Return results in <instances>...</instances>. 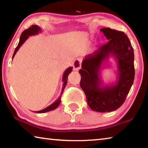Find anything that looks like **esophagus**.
I'll return each mask as SVG.
<instances>
[{"label":"esophagus","mask_w":148,"mask_h":148,"mask_svg":"<svg viewBox=\"0 0 148 148\" xmlns=\"http://www.w3.org/2000/svg\"><path fill=\"white\" fill-rule=\"evenodd\" d=\"M73 67H74V70L76 71H79L81 68V61L79 59H76L73 63Z\"/></svg>","instance_id":"34e87169"}]
</instances>
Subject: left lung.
Masks as SVG:
<instances>
[{
    "label": "left lung",
    "instance_id": "8db88e82",
    "mask_svg": "<svg viewBox=\"0 0 148 148\" xmlns=\"http://www.w3.org/2000/svg\"><path fill=\"white\" fill-rule=\"evenodd\" d=\"M108 40L82 63L80 87L86 95L90 108L98 112L114 111L125 101L134 82V50L123 32L110 28L100 30ZM110 56L117 62V78L114 83L104 84L101 78V66Z\"/></svg>",
    "mask_w": 148,
    "mask_h": 148
}]
</instances>
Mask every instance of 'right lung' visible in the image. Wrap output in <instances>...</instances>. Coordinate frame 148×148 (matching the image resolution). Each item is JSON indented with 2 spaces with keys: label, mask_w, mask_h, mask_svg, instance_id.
<instances>
[{
  "label": "right lung",
  "mask_w": 148,
  "mask_h": 148,
  "mask_svg": "<svg viewBox=\"0 0 148 148\" xmlns=\"http://www.w3.org/2000/svg\"><path fill=\"white\" fill-rule=\"evenodd\" d=\"M42 32V30L40 29V27L38 25H32L31 27H30V28H29L28 29L25 30V31L21 33V36H20L19 44H18V45H17V46L16 47V49H15L14 55H13V56H12V59H13V58L15 56V55H16V53H17V51H18L19 49L20 48V47L23 45V44L27 40V38H28L30 36H33V35L38 34H39V32ZM72 71V67H69V68L64 71L63 75H62V82H63V84H62L61 94L59 97V98L57 99L53 104L49 105V106H47V108H44L42 110H40V111L35 112H36V113H40V114L45 113V112H49V111H51V110L56 109L58 107V106L60 104V102H61V95L62 93V92H63V91H64L65 87H66V86L69 74L71 73Z\"/></svg>",
  "instance_id": "right-lung-1"
}]
</instances>
